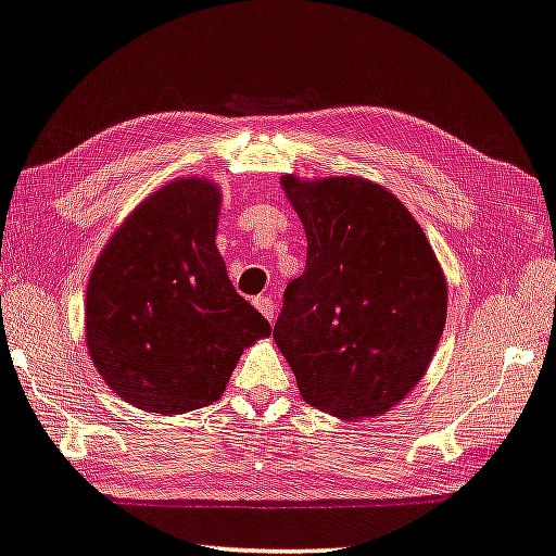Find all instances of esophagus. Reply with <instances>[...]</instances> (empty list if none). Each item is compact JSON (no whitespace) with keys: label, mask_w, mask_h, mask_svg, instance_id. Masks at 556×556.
<instances>
[{"label":"esophagus","mask_w":556,"mask_h":556,"mask_svg":"<svg viewBox=\"0 0 556 556\" xmlns=\"http://www.w3.org/2000/svg\"><path fill=\"white\" fill-rule=\"evenodd\" d=\"M253 303H255V308H257L260 313H263L269 323H275V318H277L275 301H271L269 296H257Z\"/></svg>","instance_id":"esophagus-1"}]
</instances>
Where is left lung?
Instances as JSON below:
<instances>
[{"instance_id":"obj_1","label":"left lung","mask_w":556,"mask_h":556,"mask_svg":"<svg viewBox=\"0 0 556 556\" xmlns=\"http://www.w3.org/2000/svg\"><path fill=\"white\" fill-rule=\"evenodd\" d=\"M308 241L275 342L303 402L340 419L386 415L427 374L448 287L415 216L378 182L281 176Z\"/></svg>"}]
</instances>
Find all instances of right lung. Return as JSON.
Wrapping results in <instances>:
<instances>
[{
    "label": "right lung",
    "mask_w": 556,
    "mask_h": 556,
    "mask_svg": "<svg viewBox=\"0 0 556 556\" xmlns=\"http://www.w3.org/2000/svg\"><path fill=\"white\" fill-rule=\"evenodd\" d=\"M222 192L163 185L127 216L86 287V344L108 388L139 409L182 415L222 397L269 323L238 296L216 250Z\"/></svg>",
    "instance_id": "obj_1"
}]
</instances>
